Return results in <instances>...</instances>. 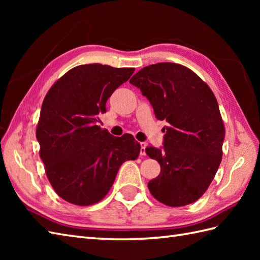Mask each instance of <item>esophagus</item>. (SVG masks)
Wrapping results in <instances>:
<instances>
[{
	"label": "esophagus",
	"mask_w": 260,
	"mask_h": 260,
	"mask_svg": "<svg viewBox=\"0 0 260 260\" xmlns=\"http://www.w3.org/2000/svg\"><path fill=\"white\" fill-rule=\"evenodd\" d=\"M146 146H147L146 143H141V152H140V154H141L142 156H145L146 155V151H145Z\"/></svg>",
	"instance_id": "1"
}]
</instances>
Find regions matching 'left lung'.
<instances>
[{
	"label": "left lung",
	"mask_w": 260,
	"mask_h": 260,
	"mask_svg": "<svg viewBox=\"0 0 260 260\" xmlns=\"http://www.w3.org/2000/svg\"><path fill=\"white\" fill-rule=\"evenodd\" d=\"M129 82L150 101L156 118L168 121L163 147L145 148L161 165L148 190L169 207L196 202L208 190L222 159L224 125L217 98L200 77L179 63L151 64Z\"/></svg>",
	"instance_id": "8db88e82"
}]
</instances>
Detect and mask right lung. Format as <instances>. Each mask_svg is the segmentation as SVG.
Masks as SVG:
<instances>
[{
    "label": "right lung",
    "mask_w": 260,
    "mask_h": 260,
    "mask_svg": "<svg viewBox=\"0 0 260 260\" xmlns=\"http://www.w3.org/2000/svg\"><path fill=\"white\" fill-rule=\"evenodd\" d=\"M134 70L77 66L43 99L36 131L39 154L49 182L64 201L86 207L103 200L120 165L139 157L141 144L133 135L115 137L97 125L107 99Z\"/></svg>",
    "instance_id": "add662e5"
}]
</instances>
